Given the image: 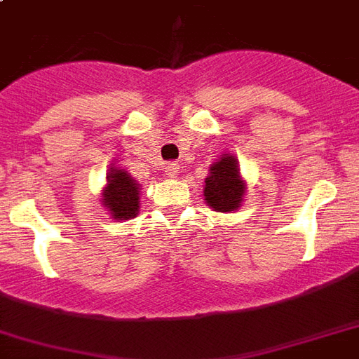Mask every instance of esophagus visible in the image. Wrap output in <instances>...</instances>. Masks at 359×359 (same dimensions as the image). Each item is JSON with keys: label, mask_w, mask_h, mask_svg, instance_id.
<instances>
[{"label": "esophagus", "mask_w": 359, "mask_h": 359, "mask_svg": "<svg viewBox=\"0 0 359 359\" xmlns=\"http://www.w3.org/2000/svg\"><path fill=\"white\" fill-rule=\"evenodd\" d=\"M163 169H165V175H168V177H171V179H175V177H177L180 171L179 163H173V161H171V163H165V165H163Z\"/></svg>", "instance_id": "1"}]
</instances>
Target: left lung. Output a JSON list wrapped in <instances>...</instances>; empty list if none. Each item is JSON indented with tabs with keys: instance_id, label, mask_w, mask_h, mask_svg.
Segmentation results:
<instances>
[{
	"instance_id": "left-lung-1",
	"label": "left lung",
	"mask_w": 359,
	"mask_h": 359,
	"mask_svg": "<svg viewBox=\"0 0 359 359\" xmlns=\"http://www.w3.org/2000/svg\"><path fill=\"white\" fill-rule=\"evenodd\" d=\"M246 191V182L241 179L239 161L231 154H224L209 169V177L205 179V201L212 210L231 212L243 203Z\"/></svg>"
}]
</instances>
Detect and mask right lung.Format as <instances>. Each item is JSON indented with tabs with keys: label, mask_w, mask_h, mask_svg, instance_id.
Listing matches in <instances>:
<instances>
[{
	"label": "right lung",
	"mask_w": 359,
	"mask_h": 359,
	"mask_svg": "<svg viewBox=\"0 0 359 359\" xmlns=\"http://www.w3.org/2000/svg\"><path fill=\"white\" fill-rule=\"evenodd\" d=\"M139 184L128 171L111 168L107 175V186L101 194V203L107 207L114 220H131L139 212Z\"/></svg>",
	"instance_id": "right-lung-1"
}]
</instances>
